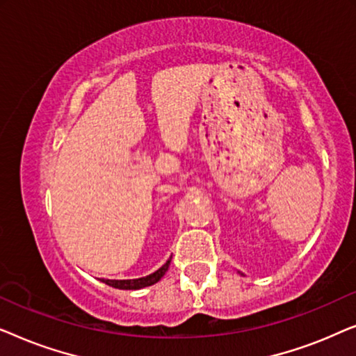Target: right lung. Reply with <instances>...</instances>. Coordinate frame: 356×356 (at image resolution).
Masks as SVG:
<instances>
[{"instance_id":"obj_1","label":"right lung","mask_w":356,"mask_h":356,"mask_svg":"<svg viewBox=\"0 0 356 356\" xmlns=\"http://www.w3.org/2000/svg\"><path fill=\"white\" fill-rule=\"evenodd\" d=\"M170 261H172V257H170V259L165 262V264L160 267L159 270H155L154 274L140 277V279H131V280H108V279H102V282H104V284H106V285L113 286V289H120V290H139V289H144V286H150V285L157 284V282L162 279V277L165 275V272L168 270Z\"/></svg>"}]
</instances>
